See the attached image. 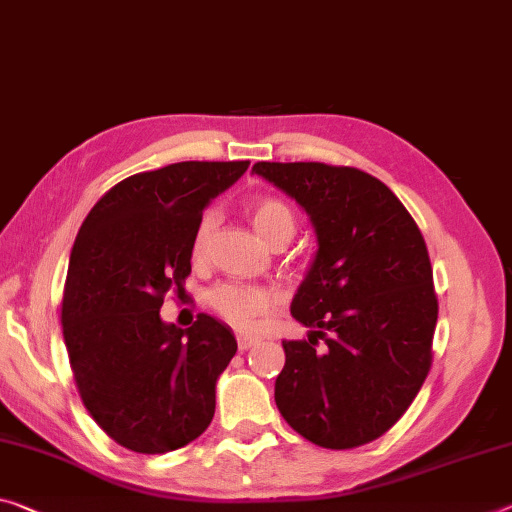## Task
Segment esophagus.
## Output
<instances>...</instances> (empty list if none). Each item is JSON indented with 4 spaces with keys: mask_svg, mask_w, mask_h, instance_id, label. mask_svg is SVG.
<instances>
[{
    "mask_svg": "<svg viewBox=\"0 0 512 512\" xmlns=\"http://www.w3.org/2000/svg\"><path fill=\"white\" fill-rule=\"evenodd\" d=\"M237 344H239V351H248V348H253L257 344V337L237 335Z\"/></svg>",
    "mask_w": 512,
    "mask_h": 512,
    "instance_id": "obj_1",
    "label": "esophagus"
}]
</instances>
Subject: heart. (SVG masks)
<instances>
[{
  "label": "heart",
  "instance_id": "obj_1",
  "mask_svg": "<svg viewBox=\"0 0 512 512\" xmlns=\"http://www.w3.org/2000/svg\"><path fill=\"white\" fill-rule=\"evenodd\" d=\"M250 221L266 243L275 241L278 237H289L296 230L294 212L278 198H255L248 205ZM216 225V214L205 212L193 234V257L205 255L209 234ZM209 305L223 316L227 323H232L239 330H253L262 316L269 312L271 294L266 289L239 285V282H225L216 289L209 291Z\"/></svg>",
  "mask_w": 512,
  "mask_h": 512
}]
</instances>
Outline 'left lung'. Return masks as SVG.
<instances>
[{
    "instance_id": "1",
    "label": "left lung",
    "mask_w": 512,
    "mask_h": 512,
    "mask_svg": "<svg viewBox=\"0 0 512 512\" xmlns=\"http://www.w3.org/2000/svg\"><path fill=\"white\" fill-rule=\"evenodd\" d=\"M253 173L310 216L316 253L291 316L307 339L282 342L275 405L323 449L387 433L424 385L437 323L424 237L387 186L348 166L257 161ZM323 338L328 349H316Z\"/></svg>"
}]
</instances>
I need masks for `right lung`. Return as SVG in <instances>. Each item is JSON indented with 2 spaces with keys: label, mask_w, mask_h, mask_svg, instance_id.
<instances>
[{
  "label": "right lung",
  "mask_w": 512,
  "mask_h": 512,
  "mask_svg": "<svg viewBox=\"0 0 512 512\" xmlns=\"http://www.w3.org/2000/svg\"><path fill=\"white\" fill-rule=\"evenodd\" d=\"M248 161H180L118 182L81 223L63 291V339L86 410L111 440L168 453L205 433L216 380L237 353L230 326L161 319L191 273L205 207Z\"/></svg>",
  "instance_id": "1"
}]
</instances>
